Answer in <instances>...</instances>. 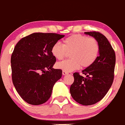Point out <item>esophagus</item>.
Masks as SVG:
<instances>
[{"label": "esophagus", "mask_w": 125, "mask_h": 125, "mask_svg": "<svg viewBox=\"0 0 125 125\" xmlns=\"http://www.w3.org/2000/svg\"><path fill=\"white\" fill-rule=\"evenodd\" d=\"M62 73H63V75H66V74H68V73H67L66 71H62Z\"/></svg>", "instance_id": "1"}]
</instances>
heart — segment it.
I'll return each instance as SVG.
<instances>
[{
  "label": "heart",
  "mask_w": 125,
  "mask_h": 125,
  "mask_svg": "<svg viewBox=\"0 0 125 125\" xmlns=\"http://www.w3.org/2000/svg\"><path fill=\"white\" fill-rule=\"evenodd\" d=\"M100 46L99 42L94 37L74 34L63 41L62 45L56 42L52 45V54L57 60L65 58L70 52L71 59L57 63V67L66 72L91 66L99 55Z\"/></svg>",
  "instance_id": "b5f03b06"
}]
</instances>
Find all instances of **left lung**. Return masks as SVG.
<instances>
[{
	"mask_svg": "<svg viewBox=\"0 0 125 125\" xmlns=\"http://www.w3.org/2000/svg\"><path fill=\"white\" fill-rule=\"evenodd\" d=\"M99 42V55L96 61L82 71L73 73L74 81L70 93L76 102L83 105L94 104L103 99L111 87L115 77V54L107 38L99 31H87Z\"/></svg>",
	"mask_w": 125,
	"mask_h": 125,
	"instance_id": "obj_1",
	"label": "left lung"
}]
</instances>
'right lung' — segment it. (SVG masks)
<instances>
[{
  "instance_id": "add662e5",
  "label": "right lung",
  "mask_w": 125,
  "mask_h": 125,
  "mask_svg": "<svg viewBox=\"0 0 125 125\" xmlns=\"http://www.w3.org/2000/svg\"><path fill=\"white\" fill-rule=\"evenodd\" d=\"M64 36L55 33H33L15 46L10 59L12 80L18 94L29 104L47 102L54 84L62 77V69L52 68L56 59L51 50Z\"/></svg>"
}]
</instances>
